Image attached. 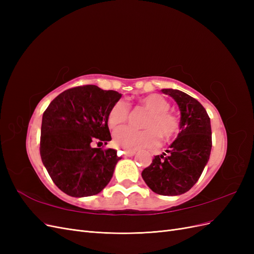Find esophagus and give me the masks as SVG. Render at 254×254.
Wrapping results in <instances>:
<instances>
[{
  "label": "esophagus",
  "instance_id": "esophagus-1",
  "mask_svg": "<svg viewBox=\"0 0 254 254\" xmlns=\"http://www.w3.org/2000/svg\"><path fill=\"white\" fill-rule=\"evenodd\" d=\"M124 155L126 157H132L135 155V151H131V150H125L124 151Z\"/></svg>",
  "mask_w": 254,
  "mask_h": 254
}]
</instances>
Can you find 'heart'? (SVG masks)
<instances>
[{"mask_svg":"<svg viewBox=\"0 0 254 254\" xmlns=\"http://www.w3.org/2000/svg\"><path fill=\"white\" fill-rule=\"evenodd\" d=\"M141 105L149 113L143 126L146 129L124 126L119 128L113 134V142L120 148L126 150H140L152 148L159 144L160 135L170 140L179 131V121L171 113V105L160 94H149L140 99ZM129 117V106L124 101H118L108 113V124L111 128L125 123Z\"/></svg>","mask_w":254,"mask_h":254,"instance_id":"heart-1","label":"heart"}]
</instances>
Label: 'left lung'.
<instances>
[{"mask_svg": "<svg viewBox=\"0 0 254 254\" xmlns=\"http://www.w3.org/2000/svg\"><path fill=\"white\" fill-rule=\"evenodd\" d=\"M175 99L180 110V130L166 153L156 156L142 172L148 188L159 195L187 193L201 176L212 148L211 122L197 99L179 90L163 89Z\"/></svg>", "mask_w": 254, "mask_h": 254, "instance_id": "left-lung-1", "label": "left lung"}]
</instances>
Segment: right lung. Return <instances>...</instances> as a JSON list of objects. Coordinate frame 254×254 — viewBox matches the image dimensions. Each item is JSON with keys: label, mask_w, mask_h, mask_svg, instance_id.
<instances>
[{"label": "right lung", "mask_w": 254, "mask_h": 254, "mask_svg": "<svg viewBox=\"0 0 254 254\" xmlns=\"http://www.w3.org/2000/svg\"><path fill=\"white\" fill-rule=\"evenodd\" d=\"M121 96L117 91L88 84L64 91L44 111L41 160L53 182L66 195H96L110 182L121 158L115 149L103 150L92 144L111 141L108 113Z\"/></svg>", "instance_id": "add662e5"}]
</instances>
